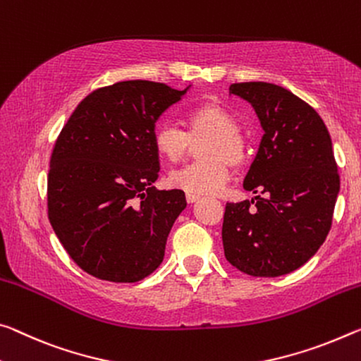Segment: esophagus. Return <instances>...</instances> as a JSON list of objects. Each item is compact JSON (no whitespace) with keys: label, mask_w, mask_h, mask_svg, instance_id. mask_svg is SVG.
<instances>
[{"label":"esophagus","mask_w":361,"mask_h":361,"mask_svg":"<svg viewBox=\"0 0 361 361\" xmlns=\"http://www.w3.org/2000/svg\"><path fill=\"white\" fill-rule=\"evenodd\" d=\"M199 199H201V196H199V194L186 192V201H188V202H190V204H192V202H196V201H199Z\"/></svg>","instance_id":"1"}]
</instances>
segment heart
<instances>
[{"label":"heart","mask_w":361,"mask_h":361,"mask_svg":"<svg viewBox=\"0 0 361 361\" xmlns=\"http://www.w3.org/2000/svg\"><path fill=\"white\" fill-rule=\"evenodd\" d=\"M186 131L173 125H160L154 133V147L162 159L180 162L190 152L191 142L205 138L199 146L201 162L171 171L169 183L192 194L219 192L230 180V167H241L247 159V140L239 130L238 118L215 102L194 107L185 118Z\"/></svg>","instance_id":"b5f03b06"}]
</instances>
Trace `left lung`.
I'll use <instances>...</instances> for the list:
<instances>
[{
    "label": "left lung",
    "instance_id": "8db88e82",
    "mask_svg": "<svg viewBox=\"0 0 361 361\" xmlns=\"http://www.w3.org/2000/svg\"><path fill=\"white\" fill-rule=\"evenodd\" d=\"M230 93L252 104L265 135L243 185L257 196L225 207V257L250 276H281L310 260L331 230L341 188L333 142L318 112L289 90L245 82Z\"/></svg>",
    "mask_w": 361,
    "mask_h": 361
}]
</instances>
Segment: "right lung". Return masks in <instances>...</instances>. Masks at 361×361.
<instances>
[{
	"label": "right lung",
	"mask_w": 361,
	"mask_h": 361,
	"mask_svg": "<svg viewBox=\"0 0 361 361\" xmlns=\"http://www.w3.org/2000/svg\"><path fill=\"white\" fill-rule=\"evenodd\" d=\"M188 88L128 80L94 90L57 136L48 219L67 254L91 276L136 283L162 263L186 197L181 190L152 186L160 170L154 130Z\"/></svg>",
	"instance_id": "1"
}]
</instances>
